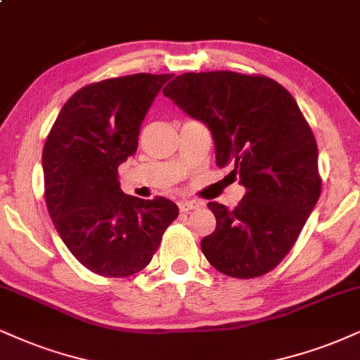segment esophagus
<instances>
[{
    "mask_svg": "<svg viewBox=\"0 0 360 360\" xmlns=\"http://www.w3.org/2000/svg\"><path fill=\"white\" fill-rule=\"evenodd\" d=\"M202 203L197 202V200H181L179 202V208L180 212H190V210H195V208L200 207Z\"/></svg>",
    "mask_w": 360,
    "mask_h": 360,
    "instance_id": "esophagus-1",
    "label": "esophagus"
}]
</instances>
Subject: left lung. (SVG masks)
<instances>
[{"instance_id": "8db88e82", "label": "left lung", "mask_w": 360, "mask_h": 360, "mask_svg": "<svg viewBox=\"0 0 360 360\" xmlns=\"http://www.w3.org/2000/svg\"><path fill=\"white\" fill-rule=\"evenodd\" d=\"M210 128L217 165L232 167L245 195L233 210L208 202L215 232L200 242L219 272L254 278L294 247L321 197L317 141L294 96L264 75L184 73L163 90Z\"/></svg>"}]
</instances>
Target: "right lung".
<instances>
[{
    "mask_svg": "<svg viewBox=\"0 0 360 360\" xmlns=\"http://www.w3.org/2000/svg\"><path fill=\"white\" fill-rule=\"evenodd\" d=\"M172 77L136 73L79 88L44 141L48 214L75 259L103 277L143 270L179 217L168 198L141 200L118 181L120 163L136 152L141 122Z\"/></svg>",
    "mask_w": 360,
    "mask_h": 360,
    "instance_id": "add662e5",
    "label": "right lung"
}]
</instances>
